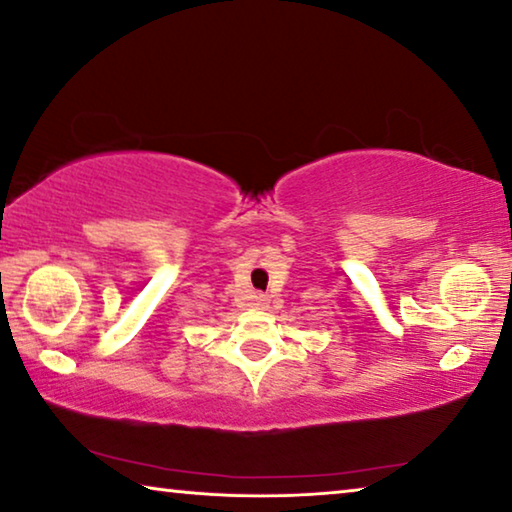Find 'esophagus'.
Segmentation results:
<instances>
[{"instance_id":"obj_1","label":"esophagus","mask_w":512,"mask_h":512,"mask_svg":"<svg viewBox=\"0 0 512 512\" xmlns=\"http://www.w3.org/2000/svg\"><path fill=\"white\" fill-rule=\"evenodd\" d=\"M267 302H270L267 300V295H251V304L258 306V309H265Z\"/></svg>"}]
</instances>
